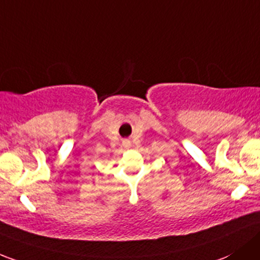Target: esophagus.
Listing matches in <instances>:
<instances>
[{"mask_svg": "<svg viewBox=\"0 0 260 260\" xmlns=\"http://www.w3.org/2000/svg\"><path fill=\"white\" fill-rule=\"evenodd\" d=\"M124 143H127V142H124Z\"/></svg>", "mask_w": 260, "mask_h": 260, "instance_id": "esophagus-1", "label": "esophagus"}]
</instances>
